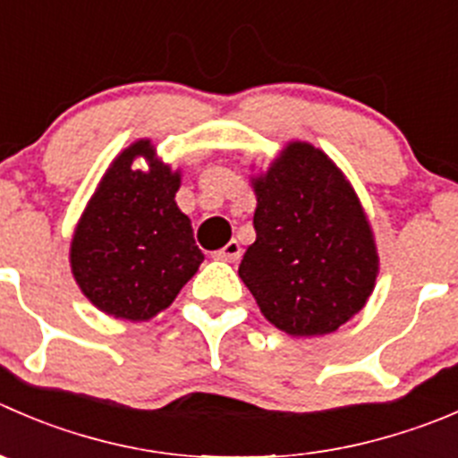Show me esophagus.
Instances as JSON below:
<instances>
[{
    "mask_svg": "<svg viewBox=\"0 0 458 458\" xmlns=\"http://www.w3.org/2000/svg\"><path fill=\"white\" fill-rule=\"evenodd\" d=\"M239 257H242V246H239L237 242H228L225 243L221 250L215 252V259H221V261H237Z\"/></svg>",
    "mask_w": 458,
    "mask_h": 458,
    "instance_id": "1",
    "label": "esophagus"
}]
</instances>
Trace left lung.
Listing matches in <instances>:
<instances>
[{
  "mask_svg": "<svg viewBox=\"0 0 458 458\" xmlns=\"http://www.w3.org/2000/svg\"><path fill=\"white\" fill-rule=\"evenodd\" d=\"M250 185L257 239L239 277L279 331H337L360 313L380 270L374 228L352 181L319 148L288 140Z\"/></svg>",
  "mask_w": 458,
  "mask_h": 458,
  "instance_id": "1",
  "label": "left lung"
}]
</instances>
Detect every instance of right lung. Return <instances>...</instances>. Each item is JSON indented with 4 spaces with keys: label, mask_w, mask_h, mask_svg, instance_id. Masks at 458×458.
Returning a JSON list of instances; mask_svg holds the SVG:
<instances>
[{
    "label": "right lung",
    "mask_w": 458,
    "mask_h": 458,
    "mask_svg": "<svg viewBox=\"0 0 458 458\" xmlns=\"http://www.w3.org/2000/svg\"><path fill=\"white\" fill-rule=\"evenodd\" d=\"M143 157L145 171L135 167ZM181 170L140 139L109 163L84 206L69 248L82 295L106 315L148 322L165 310L203 261L174 197Z\"/></svg>",
    "instance_id": "right-lung-1"
}]
</instances>
